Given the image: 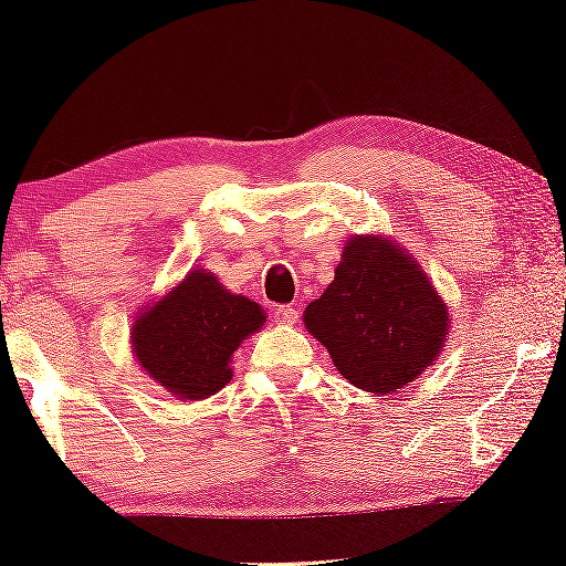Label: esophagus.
<instances>
[{
	"label": "esophagus",
	"mask_w": 566,
	"mask_h": 566,
	"mask_svg": "<svg viewBox=\"0 0 566 566\" xmlns=\"http://www.w3.org/2000/svg\"><path fill=\"white\" fill-rule=\"evenodd\" d=\"M273 318L277 323H285V326H293L295 321H298V308L295 305H277V308L273 311Z\"/></svg>",
	"instance_id": "1"
}]
</instances>
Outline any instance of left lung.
I'll list each match as a JSON object with an SVG mask.
<instances>
[{
	"instance_id": "obj_1",
	"label": "left lung",
	"mask_w": 566,
	"mask_h": 566,
	"mask_svg": "<svg viewBox=\"0 0 566 566\" xmlns=\"http://www.w3.org/2000/svg\"><path fill=\"white\" fill-rule=\"evenodd\" d=\"M305 328L328 348L340 376L370 394L403 388L439 356L447 305L403 250L354 238L336 277L305 308Z\"/></svg>"
}]
</instances>
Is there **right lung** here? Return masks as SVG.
<instances>
[{"instance_id": "add662e5", "label": "right lung", "mask_w": 566, "mask_h": 566, "mask_svg": "<svg viewBox=\"0 0 566 566\" xmlns=\"http://www.w3.org/2000/svg\"><path fill=\"white\" fill-rule=\"evenodd\" d=\"M263 321L261 305L228 293L216 275L192 271L135 321V356L170 394L208 398L230 381V356Z\"/></svg>"}]
</instances>
